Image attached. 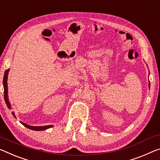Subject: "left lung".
Here are the masks:
<instances>
[{
  "mask_svg": "<svg viewBox=\"0 0 160 160\" xmlns=\"http://www.w3.org/2000/svg\"><path fill=\"white\" fill-rule=\"evenodd\" d=\"M149 88H150V83H149Z\"/></svg>",
  "mask_w": 160,
  "mask_h": 160,
  "instance_id": "8db88e82",
  "label": "left lung"
}]
</instances>
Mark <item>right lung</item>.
Returning <instances> with one entry per match:
<instances>
[{
  "mask_svg": "<svg viewBox=\"0 0 160 160\" xmlns=\"http://www.w3.org/2000/svg\"><path fill=\"white\" fill-rule=\"evenodd\" d=\"M10 69H8L6 70V72L4 73V76H3V80H2V84H3V88H4V99H5V102H6L7 107L8 108V109H11V105L9 102V99H8V72H9ZM12 115L13 117L16 118V115H15V113L12 112ZM21 124H22L25 127H26L27 128L30 129V130H35V131H42V130H45L47 129H49L50 128L53 127L52 125H45V126H30L29 125H27V124L22 122H21Z\"/></svg>",
  "mask_w": 160,
  "mask_h": 160,
  "instance_id": "1",
  "label": "right lung"
}]
</instances>
